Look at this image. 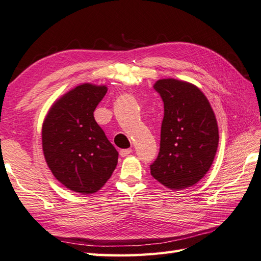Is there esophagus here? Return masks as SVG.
I'll use <instances>...</instances> for the list:
<instances>
[{"label":"esophagus","instance_id":"1","mask_svg":"<svg viewBox=\"0 0 261 261\" xmlns=\"http://www.w3.org/2000/svg\"><path fill=\"white\" fill-rule=\"evenodd\" d=\"M132 153V148H126V149H120L119 150V155L123 156V158H125V156L129 155Z\"/></svg>","mask_w":261,"mask_h":261}]
</instances>
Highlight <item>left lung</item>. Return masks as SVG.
Listing matches in <instances>:
<instances>
[{
    "label": "left lung",
    "mask_w": 261,
    "mask_h": 261,
    "mask_svg": "<svg viewBox=\"0 0 261 261\" xmlns=\"http://www.w3.org/2000/svg\"><path fill=\"white\" fill-rule=\"evenodd\" d=\"M164 102L159 156L150 174L170 190L193 187L216 158L219 128L205 95L195 85L166 78L154 84Z\"/></svg>",
    "instance_id": "left-lung-1"
}]
</instances>
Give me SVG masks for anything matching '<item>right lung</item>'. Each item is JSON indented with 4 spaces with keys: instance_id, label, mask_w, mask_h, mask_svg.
Masks as SVG:
<instances>
[{
    "instance_id": "obj_1",
    "label": "right lung",
    "mask_w": 261,
    "mask_h": 261,
    "mask_svg": "<svg viewBox=\"0 0 261 261\" xmlns=\"http://www.w3.org/2000/svg\"><path fill=\"white\" fill-rule=\"evenodd\" d=\"M107 90L106 85L76 86L56 99L44 117V160L54 176L72 192H98L117 165V150L94 117Z\"/></svg>"
}]
</instances>
